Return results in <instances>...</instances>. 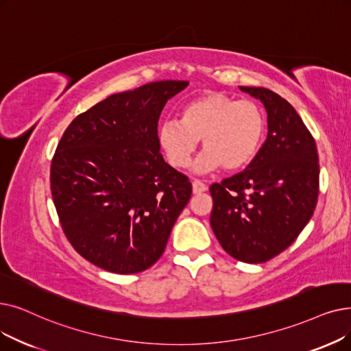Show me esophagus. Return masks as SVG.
<instances>
[{"label": "esophagus", "mask_w": 351, "mask_h": 351, "mask_svg": "<svg viewBox=\"0 0 351 351\" xmlns=\"http://www.w3.org/2000/svg\"><path fill=\"white\" fill-rule=\"evenodd\" d=\"M206 189H208V186L204 184V182L197 180V179H195V180L192 182V191H193V193H202V192H205Z\"/></svg>", "instance_id": "obj_1"}]
</instances>
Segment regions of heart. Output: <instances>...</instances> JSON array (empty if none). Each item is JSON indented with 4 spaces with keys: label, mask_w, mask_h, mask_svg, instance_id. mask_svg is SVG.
I'll use <instances>...</instances> for the list:
<instances>
[{
    "label": "heart",
    "mask_w": 351,
    "mask_h": 351,
    "mask_svg": "<svg viewBox=\"0 0 351 351\" xmlns=\"http://www.w3.org/2000/svg\"><path fill=\"white\" fill-rule=\"evenodd\" d=\"M265 133V116L252 100H238L222 91H208L188 100L180 109V121L166 120L158 142L167 160L184 169L197 142L205 149L193 163L199 173L219 169L239 171L260 152Z\"/></svg>",
    "instance_id": "1"
}]
</instances>
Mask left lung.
<instances>
[{"instance_id": "8db88e82", "label": "left lung", "mask_w": 351, "mask_h": 351, "mask_svg": "<svg viewBox=\"0 0 351 351\" xmlns=\"http://www.w3.org/2000/svg\"><path fill=\"white\" fill-rule=\"evenodd\" d=\"M260 100L268 133L245 171L210 185V226L235 260L260 264L287 250L308 223L318 196L313 136L285 99L264 87H239Z\"/></svg>"}]
</instances>
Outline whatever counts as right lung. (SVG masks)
I'll return each mask as SVG.
<instances>
[{
	"mask_svg": "<svg viewBox=\"0 0 351 351\" xmlns=\"http://www.w3.org/2000/svg\"><path fill=\"white\" fill-rule=\"evenodd\" d=\"M188 82L116 93L75 117L51 162V195L74 250L116 274L154 265L192 185L160 155L158 121Z\"/></svg>",
	"mask_w": 351,
	"mask_h": 351,
	"instance_id": "1",
	"label": "right lung"
}]
</instances>
